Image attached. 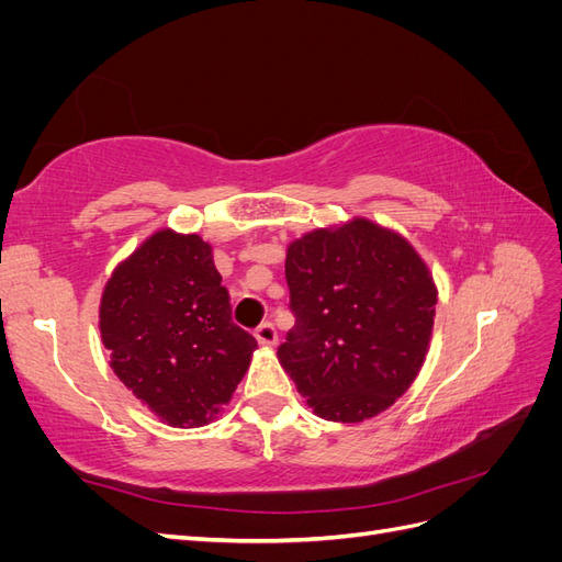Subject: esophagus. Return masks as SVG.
I'll list each match as a JSON object with an SVG mask.
<instances>
[{
	"instance_id": "1",
	"label": "esophagus",
	"mask_w": 562,
	"mask_h": 562,
	"mask_svg": "<svg viewBox=\"0 0 562 562\" xmlns=\"http://www.w3.org/2000/svg\"><path fill=\"white\" fill-rule=\"evenodd\" d=\"M255 339H258L260 345H265V347H271V345H277V339H279V335H277V328L271 326V323L267 321V323H260L258 328H255Z\"/></svg>"
}]
</instances>
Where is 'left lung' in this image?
Returning a JSON list of instances; mask_svg holds the SVG:
<instances>
[{
	"label": "left lung",
	"instance_id": "8db88e82",
	"mask_svg": "<svg viewBox=\"0 0 562 562\" xmlns=\"http://www.w3.org/2000/svg\"><path fill=\"white\" fill-rule=\"evenodd\" d=\"M295 326L279 361L314 413L363 422L394 405L424 363L436 288L403 236L356 217L288 248Z\"/></svg>",
	"mask_w": 562,
	"mask_h": 562
}]
</instances>
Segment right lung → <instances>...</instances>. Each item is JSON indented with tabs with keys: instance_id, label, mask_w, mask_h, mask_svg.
Listing matches in <instances>:
<instances>
[{
	"instance_id": "1",
	"label": "right lung",
	"mask_w": 562,
	"mask_h": 562,
	"mask_svg": "<svg viewBox=\"0 0 562 562\" xmlns=\"http://www.w3.org/2000/svg\"><path fill=\"white\" fill-rule=\"evenodd\" d=\"M220 281L206 241L164 229L116 267L100 302L114 375L173 427L209 424L258 347Z\"/></svg>"
}]
</instances>
